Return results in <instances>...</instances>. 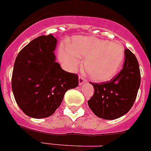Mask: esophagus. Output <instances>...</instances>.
<instances>
[{"mask_svg": "<svg viewBox=\"0 0 151 151\" xmlns=\"http://www.w3.org/2000/svg\"><path fill=\"white\" fill-rule=\"evenodd\" d=\"M85 82H86V80L85 79V78L82 77V76H79V77H78V85H82V84L85 83Z\"/></svg>", "mask_w": 151, "mask_h": 151, "instance_id": "34e87169", "label": "esophagus"}]
</instances>
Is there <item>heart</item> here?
<instances>
[{
  "instance_id": "obj_1",
  "label": "heart",
  "mask_w": 151,
  "mask_h": 151,
  "mask_svg": "<svg viewBox=\"0 0 151 151\" xmlns=\"http://www.w3.org/2000/svg\"><path fill=\"white\" fill-rule=\"evenodd\" d=\"M125 57L124 47L119 43L94 37L77 36L73 38L69 49L60 52V58L74 69L84 60L85 74L94 82H106L119 71Z\"/></svg>"
}]
</instances>
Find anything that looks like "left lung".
Masks as SVG:
<instances>
[{
    "label": "left lung",
    "mask_w": 151,
    "mask_h": 151,
    "mask_svg": "<svg viewBox=\"0 0 151 151\" xmlns=\"http://www.w3.org/2000/svg\"><path fill=\"white\" fill-rule=\"evenodd\" d=\"M141 84L139 64L129 49L125 50L122 69L110 81L91 83L94 89L88 104L97 116L116 119L128 113L134 104Z\"/></svg>",
    "instance_id": "left-lung-1"
}]
</instances>
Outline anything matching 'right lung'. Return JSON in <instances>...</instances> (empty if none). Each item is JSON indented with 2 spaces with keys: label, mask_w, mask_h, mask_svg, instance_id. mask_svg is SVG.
I'll use <instances>...</instances> for the list:
<instances>
[{
  "label": "right lung",
  "mask_w": 151,
  "mask_h": 151,
  "mask_svg": "<svg viewBox=\"0 0 151 151\" xmlns=\"http://www.w3.org/2000/svg\"><path fill=\"white\" fill-rule=\"evenodd\" d=\"M57 43L53 35L39 36L16 58L12 90L18 106L32 118L51 116L61 104L66 91L78 85V76L62 69L55 61Z\"/></svg>",
  "instance_id": "right-lung-1"
}]
</instances>
